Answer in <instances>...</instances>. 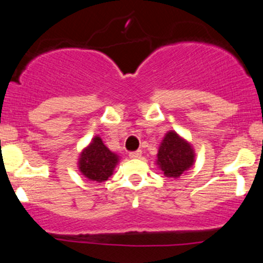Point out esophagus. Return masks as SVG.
I'll return each instance as SVG.
<instances>
[{
    "mask_svg": "<svg viewBox=\"0 0 263 263\" xmlns=\"http://www.w3.org/2000/svg\"><path fill=\"white\" fill-rule=\"evenodd\" d=\"M129 158H134V159H137V158H141L142 156V151L138 149V151H132V152L128 153Z\"/></svg>",
    "mask_w": 263,
    "mask_h": 263,
    "instance_id": "1",
    "label": "esophagus"
}]
</instances>
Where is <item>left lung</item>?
I'll list each match as a JSON object with an SVG mask.
<instances>
[{"instance_id":"8db88e82","label":"left lung","mask_w":263,"mask_h":263,"mask_svg":"<svg viewBox=\"0 0 263 263\" xmlns=\"http://www.w3.org/2000/svg\"><path fill=\"white\" fill-rule=\"evenodd\" d=\"M194 152L189 143L171 131L165 135L158 151V165L167 177L177 178L192 167Z\"/></svg>"}]
</instances>
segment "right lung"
Masks as SVG:
<instances>
[{"mask_svg": "<svg viewBox=\"0 0 263 263\" xmlns=\"http://www.w3.org/2000/svg\"><path fill=\"white\" fill-rule=\"evenodd\" d=\"M117 156L102 143L100 137H95L89 147L81 153L79 168L86 178L96 182H105L112 174L117 163Z\"/></svg>", "mask_w": 263, "mask_h": 263, "instance_id": "right-lung-1", "label": "right lung"}]
</instances>
